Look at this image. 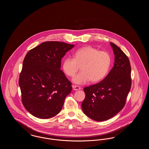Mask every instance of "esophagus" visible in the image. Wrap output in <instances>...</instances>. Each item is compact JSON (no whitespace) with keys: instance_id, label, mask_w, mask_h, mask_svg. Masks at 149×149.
Masks as SVG:
<instances>
[{"instance_id":"obj_1","label":"esophagus","mask_w":149,"mask_h":149,"mask_svg":"<svg viewBox=\"0 0 149 149\" xmlns=\"http://www.w3.org/2000/svg\"><path fill=\"white\" fill-rule=\"evenodd\" d=\"M72 86V88H73V89L74 91H78V90L81 89V88L80 86H77V85H73Z\"/></svg>"}]
</instances>
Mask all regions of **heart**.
Returning <instances> with one entry per match:
<instances>
[{"instance_id":"heart-1","label":"heart","mask_w":149,"mask_h":149,"mask_svg":"<svg viewBox=\"0 0 149 149\" xmlns=\"http://www.w3.org/2000/svg\"><path fill=\"white\" fill-rule=\"evenodd\" d=\"M74 58L67 57L63 61L64 72L70 77L75 76L81 66V71L73 79L77 84H83L89 81L97 83L106 76L112 63L110 54L106 51H99L91 46L77 50Z\"/></svg>"}]
</instances>
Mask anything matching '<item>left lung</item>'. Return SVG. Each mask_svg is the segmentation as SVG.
Listing matches in <instances>:
<instances>
[{"label":"left lung","mask_w":149,"mask_h":149,"mask_svg":"<svg viewBox=\"0 0 149 149\" xmlns=\"http://www.w3.org/2000/svg\"><path fill=\"white\" fill-rule=\"evenodd\" d=\"M110 44L115 55L113 68L102 81L84 88L83 111L97 121L109 120L122 110L131 87V68L127 56L116 45Z\"/></svg>","instance_id":"8db88e82"}]
</instances>
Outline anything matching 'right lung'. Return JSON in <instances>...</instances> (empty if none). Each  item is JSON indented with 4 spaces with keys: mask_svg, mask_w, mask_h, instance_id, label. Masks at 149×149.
Here are the masks:
<instances>
[{
    "mask_svg": "<svg viewBox=\"0 0 149 149\" xmlns=\"http://www.w3.org/2000/svg\"><path fill=\"white\" fill-rule=\"evenodd\" d=\"M74 46L66 43L47 41L29 50L19 74L22 102L37 118L47 119L58 113L71 83L60 70L61 61Z\"/></svg>",
    "mask_w": 149,
    "mask_h": 149,
    "instance_id": "right-lung-1",
    "label": "right lung"
}]
</instances>
